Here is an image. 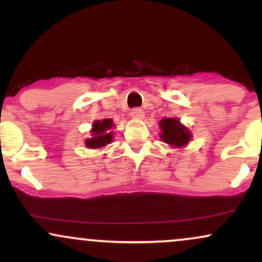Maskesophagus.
<instances>
[{
  "instance_id": "obj_1",
  "label": "esophagus",
  "mask_w": 262,
  "mask_h": 262,
  "mask_svg": "<svg viewBox=\"0 0 262 262\" xmlns=\"http://www.w3.org/2000/svg\"><path fill=\"white\" fill-rule=\"evenodd\" d=\"M130 117L133 119H137V121H140V119L144 118V111L140 110V108H134V110L130 111Z\"/></svg>"
}]
</instances>
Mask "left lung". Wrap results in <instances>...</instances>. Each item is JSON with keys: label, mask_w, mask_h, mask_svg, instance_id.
<instances>
[{"label": "left lung", "mask_w": 262, "mask_h": 262, "mask_svg": "<svg viewBox=\"0 0 262 262\" xmlns=\"http://www.w3.org/2000/svg\"><path fill=\"white\" fill-rule=\"evenodd\" d=\"M159 127L161 129L160 139L172 148H185L192 139L191 130L179 118H162Z\"/></svg>", "instance_id": "1"}]
</instances>
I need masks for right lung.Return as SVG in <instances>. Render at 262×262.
I'll use <instances>...</instances> for the list:
<instances>
[{"mask_svg":"<svg viewBox=\"0 0 262 262\" xmlns=\"http://www.w3.org/2000/svg\"><path fill=\"white\" fill-rule=\"evenodd\" d=\"M114 127L113 119L107 118L102 121H95L92 123V128L90 130L91 138H87L85 140L86 148L89 149H101L112 143Z\"/></svg>","mask_w":262,"mask_h":262,"instance_id":"add662e5","label":"right lung"}]
</instances>
